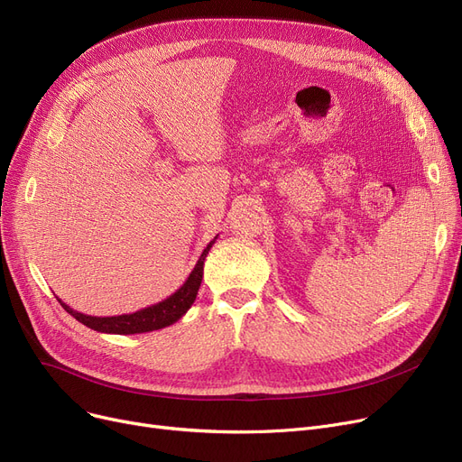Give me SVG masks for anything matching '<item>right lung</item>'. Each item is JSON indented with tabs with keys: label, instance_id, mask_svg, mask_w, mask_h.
I'll use <instances>...</instances> for the list:
<instances>
[{
	"label": "right lung",
	"instance_id": "1",
	"mask_svg": "<svg viewBox=\"0 0 462 462\" xmlns=\"http://www.w3.org/2000/svg\"><path fill=\"white\" fill-rule=\"evenodd\" d=\"M215 239H217V236H215ZM215 239L209 241L208 247L202 251L197 265H194V270L189 273L187 281L176 290V292L152 307L140 309L133 314H119V317H89V314H82L75 309H70L61 300H58V301L70 314V317H75L84 326H88L95 331H101V333L134 335V333H148V331L162 329L166 326H172L190 309L194 300H197L202 275H204V260H206L211 245L215 244Z\"/></svg>",
	"mask_w": 462,
	"mask_h": 462
}]
</instances>
